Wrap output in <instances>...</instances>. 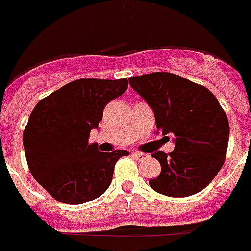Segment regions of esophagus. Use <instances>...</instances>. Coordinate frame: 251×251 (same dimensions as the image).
<instances>
[{
	"instance_id": "esophagus-1",
	"label": "esophagus",
	"mask_w": 251,
	"mask_h": 251,
	"mask_svg": "<svg viewBox=\"0 0 251 251\" xmlns=\"http://www.w3.org/2000/svg\"><path fill=\"white\" fill-rule=\"evenodd\" d=\"M133 156H135L139 161H143V160H147L148 157H150L148 154L143 153V152H133Z\"/></svg>"
}]
</instances>
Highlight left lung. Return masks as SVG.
<instances>
[{
  "label": "left lung",
  "mask_w": 251,
  "mask_h": 251,
  "mask_svg": "<svg viewBox=\"0 0 251 251\" xmlns=\"http://www.w3.org/2000/svg\"><path fill=\"white\" fill-rule=\"evenodd\" d=\"M153 110L157 131L175 136V150L152 153L161 172L151 188L169 197H188L208 186L225 163L229 120L208 88L171 73L129 78Z\"/></svg>",
  "instance_id": "left-lung-1"
}]
</instances>
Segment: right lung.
I'll return each instance as SVG.
<instances>
[{
    "label": "right lung",
    "instance_id": "obj_1",
    "mask_svg": "<svg viewBox=\"0 0 251 251\" xmlns=\"http://www.w3.org/2000/svg\"><path fill=\"white\" fill-rule=\"evenodd\" d=\"M128 80L78 79L34 107L24 131V148L33 177L59 202L79 205L108 189L115 164L128 151L99 152L90 132L108 101L127 91Z\"/></svg>",
    "mask_w": 251,
    "mask_h": 251
}]
</instances>
